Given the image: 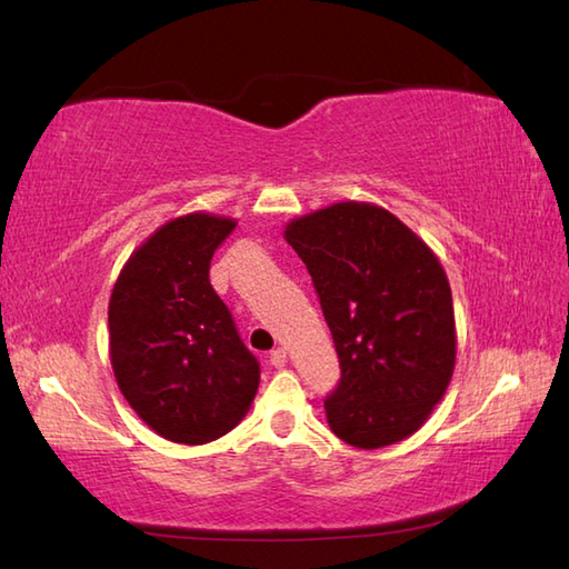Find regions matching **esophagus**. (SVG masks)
Segmentation results:
<instances>
[{"mask_svg": "<svg viewBox=\"0 0 569 569\" xmlns=\"http://www.w3.org/2000/svg\"><path fill=\"white\" fill-rule=\"evenodd\" d=\"M286 363H288V351H286L283 347L273 349V351H271V366H276V368H283Z\"/></svg>", "mask_w": 569, "mask_h": 569, "instance_id": "34e87169", "label": "esophagus"}]
</instances>
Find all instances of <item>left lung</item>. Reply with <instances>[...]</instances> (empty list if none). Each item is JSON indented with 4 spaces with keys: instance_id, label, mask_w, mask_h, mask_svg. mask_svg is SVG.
Instances as JSON below:
<instances>
[{
    "instance_id": "1",
    "label": "left lung",
    "mask_w": 569,
    "mask_h": 569,
    "mask_svg": "<svg viewBox=\"0 0 569 569\" xmlns=\"http://www.w3.org/2000/svg\"><path fill=\"white\" fill-rule=\"evenodd\" d=\"M286 242L306 261L341 366L327 425L349 446L405 441L441 402L456 368L451 286L433 249L366 201L293 218Z\"/></svg>"
}]
</instances>
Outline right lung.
I'll return each mask as SVG.
<instances>
[{
    "instance_id": "obj_1",
    "label": "right lung",
    "mask_w": 569,
    "mask_h": 569,
    "mask_svg": "<svg viewBox=\"0 0 569 569\" xmlns=\"http://www.w3.org/2000/svg\"><path fill=\"white\" fill-rule=\"evenodd\" d=\"M234 224L206 210L167 220L128 257L111 290L116 382L167 441H216L254 402L259 363L208 281L210 259Z\"/></svg>"
}]
</instances>
